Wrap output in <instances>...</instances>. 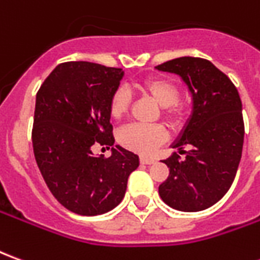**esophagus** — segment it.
I'll use <instances>...</instances> for the list:
<instances>
[{"instance_id":"1","label":"esophagus","mask_w":260,"mask_h":260,"mask_svg":"<svg viewBox=\"0 0 260 260\" xmlns=\"http://www.w3.org/2000/svg\"><path fill=\"white\" fill-rule=\"evenodd\" d=\"M139 161H141L142 164H153L156 160L153 157H146V156H141L139 157Z\"/></svg>"}]
</instances>
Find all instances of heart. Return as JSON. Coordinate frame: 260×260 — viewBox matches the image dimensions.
Instances as JSON below:
<instances>
[{
  "label": "heart",
  "instance_id": "1",
  "mask_svg": "<svg viewBox=\"0 0 260 260\" xmlns=\"http://www.w3.org/2000/svg\"><path fill=\"white\" fill-rule=\"evenodd\" d=\"M136 89L149 96L161 106V117L170 125H180L189 114V104L180 97L181 89L175 80L167 76H149L136 85ZM132 97L124 87L113 91L108 102V113L111 118L121 119L129 113ZM167 138V134L160 125L131 124L118 132V142L126 149L142 154L152 153Z\"/></svg>",
  "mask_w": 260,
  "mask_h": 260
}]
</instances>
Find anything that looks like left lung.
<instances>
[{
	"label": "left lung",
	"instance_id": "left-lung-1",
	"mask_svg": "<svg viewBox=\"0 0 260 260\" xmlns=\"http://www.w3.org/2000/svg\"><path fill=\"white\" fill-rule=\"evenodd\" d=\"M182 76L193 94V114L174 145L185 153L163 160L170 174L158 193L170 207L199 212L223 198L237 174L244 145L242 103L235 85L209 59L181 57L157 65ZM191 147L189 152L183 149Z\"/></svg>",
	"mask_w": 260,
	"mask_h": 260
}]
</instances>
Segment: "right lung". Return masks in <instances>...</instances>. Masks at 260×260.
Returning a JSON list of instances; mask_svg holds the SVG:
<instances>
[{
    "label": "right lung",
    "mask_w": 260,
    "mask_h": 260,
    "mask_svg": "<svg viewBox=\"0 0 260 260\" xmlns=\"http://www.w3.org/2000/svg\"><path fill=\"white\" fill-rule=\"evenodd\" d=\"M122 69L68 61L57 65L36 96L33 152L48 189L80 216L103 214L124 199L128 177L139 166L135 153L115 145L113 154L93 156L91 146H113L108 102Z\"/></svg>",
    "instance_id": "add662e5"
}]
</instances>
